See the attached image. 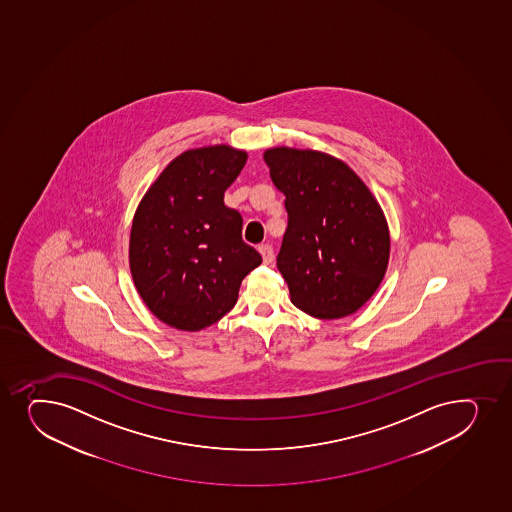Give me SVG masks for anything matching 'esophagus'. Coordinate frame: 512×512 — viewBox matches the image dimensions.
Instances as JSON below:
<instances>
[{
	"label": "esophagus",
	"instance_id": "esophagus-1",
	"mask_svg": "<svg viewBox=\"0 0 512 512\" xmlns=\"http://www.w3.org/2000/svg\"><path fill=\"white\" fill-rule=\"evenodd\" d=\"M259 252L262 255V259H264L265 265H270L274 262V248L270 247V245H260Z\"/></svg>",
	"mask_w": 512,
	"mask_h": 512
}]
</instances>
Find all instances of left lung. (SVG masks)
Returning <instances> with one entry per match:
<instances>
[{"mask_svg": "<svg viewBox=\"0 0 512 512\" xmlns=\"http://www.w3.org/2000/svg\"><path fill=\"white\" fill-rule=\"evenodd\" d=\"M270 179L286 196L287 230L277 255L296 308L319 319L353 314L384 279L391 237L362 179L318 150H265Z\"/></svg>", "mask_w": 512, "mask_h": 512, "instance_id": "left-lung-1", "label": "left lung"}]
</instances>
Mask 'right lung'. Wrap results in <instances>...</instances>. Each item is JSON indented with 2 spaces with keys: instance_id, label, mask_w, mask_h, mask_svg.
Masks as SVG:
<instances>
[{
  "instance_id": "obj_1",
  "label": "right lung",
  "mask_w": 512,
  "mask_h": 512,
  "mask_svg": "<svg viewBox=\"0 0 512 512\" xmlns=\"http://www.w3.org/2000/svg\"><path fill=\"white\" fill-rule=\"evenodd\" d=\"M247 152L228 145L186 150L165 167L133 216L130 270L138 294L165 325L199 331L238 299L262 264L243 242L242 216L223 203Z\"/></svg>"
}]
</instances>
